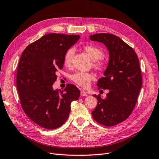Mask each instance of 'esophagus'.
I'll use <instances>...</instances> for the list:
<instances>
[{
    "mask_svg": "<svg viewBox=\"0 0 159 159\" xmlns=\"http://www.w3.org/2000/svg\"><path fill=\"white\" fill-rule=\"evenodd\" d=\"M80 95H81V96H88V95L86 93V92L85 91H84V90H81V91H80Z\"/></svg>",
    "mask_w": 159,
    "mask_h": 159,
    "instance_id": "esophagus-1",
    "label": "esophagus"
}]
</instances>
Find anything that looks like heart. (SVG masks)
<instances>
[{
	"label": "heart",
	"mask_w": 159,
	"mask_h": 159,
	"mask_svg": "<svg viewBox=\"0 0 159 159\" xmlns=\"http://www.w3.org/2000/svg\"><path fill=\"white\" fill-rule=\"evenodd\" d=\"M84 50L88 54L90 58L94 61L93 66L95 68L99 71L105 70V67H106V64L104 61L101 60V58L103 56V52L102 49L95 46L88 45L84 47ZM74 54V49L72 48H69L66 52L64 56V64L66 66L69 67L71 66ZM71 78L74 83L80 87L87 88L89 86L91 81L94 80V75L91 73L78 71L72 75Z\"/></svg>",
	"instance_id": "b5f03b06"
}]
</instances>
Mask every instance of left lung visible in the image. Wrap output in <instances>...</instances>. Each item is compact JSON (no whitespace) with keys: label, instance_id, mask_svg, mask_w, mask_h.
<instances>
[{"label":"left lung","instance_id":"left-lung-1","mask_svg":"<svg viewBox=\"0 0 159 159\" xmlns=\"http://www.w3.org/2000/svg\"><path fill=\"white\" fill-rule=\"evenodd\" d=\"M89 38L103 43L109 54L104 76L97 84L98 89L109 91L105 99L99 95H93L98 99V105L91 114L98 123L114 126L126 120L136 105L142 86L139 58L131 46L112 34H95Z\"/></svg>","mask_w":159,"mask_h":159}]
</instances>
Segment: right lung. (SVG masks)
<instances>
[{
  "label": "right lung",
  "instance_id": "right-lung-1",
  "mask_svg": "<svg viewBox=\"0 0 159 159\" xmlns=\"http://www.w3.org/2000/svg\"><path fill=\"white\" fill-rule=\"evenodd\" d=\"M79 35L51 33L28 45L18 65L16 86L21 106L33 122L55 129L68 119L70 105L80 95L78 88L68 84L64 91L53 89L57 71L64 66L66 52Z\"/></svg>",
  "mask_w": 159,
  "mask_h": 159
}]
</instances>
